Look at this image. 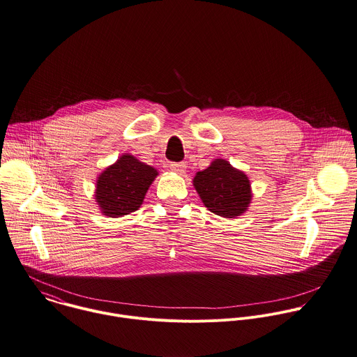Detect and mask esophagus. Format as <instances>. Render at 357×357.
Segmentation results:
<instances>
[{
  "label": "esophagus",
  "mask_w": 357,
  "mask_h": 357,
  "mask_svg": "<svg viewBox=\"0 0 357 357\" xmlns=\"http://www.w3.org/2000/svg\"><path fill=\"white\" fill-rule=\"evenodd\" d=\"M169 169L178 174H183L186 169V164L185 162H169Z\"/></svg>",
  "instance_id": "34e87169"
}]
</instances>
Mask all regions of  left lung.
<instances>
[{"label":"left lung","mask_w":357,"mask_h":357,"mask_svg":"<svg viewBox=\"0 0 357 357\" xmlns=\"http://www.w3.org/2000/svg\"><path fill=\"white\" fill-rule=\"evenodd\" d=\"M193 185L204 206L219 216H238L251 202L247 175L225 160H215L207 169L197 172Z\"/></svg>","instance_id":"1"}]
</instances>
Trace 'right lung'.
<instances>
[{
	"label": "right lung",
	"mask_w": 357,
	"mask_h": 357,
	"mask_svg": "<svg viewBox=\"0 0 357 357\" xmlns=\"http://www.w3.org/2000/svg\"><path fill=\"white\" fill-rule=\"evenodd\" d=\"M157 171L131 154H124L106 168L96 182V202L110 218L137 211Z\"/></svg>",
	"instance_id": "obj_1"
}]
</instances>
